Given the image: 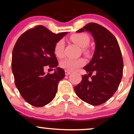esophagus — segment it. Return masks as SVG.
<instances>
[{
  "instance_id": "1",
  "label": "esophagus",
  "mask_w": 134,
  "mask_h": 134,
  "mask_svg": "<svg viewBox=\"0 0 134 134\" xmlns=\"http://www.w3.org/2000/svg\"><path fill=\"white\" fill-rule=\"evenodd\" d=\"M71 73V72L69 71V70H65V74L66 76H68V75L70 74Z\"/></svg>"
}]
</instances>
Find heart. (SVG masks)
Here are the masks:
<instances>
[{"label":"heart","mask_w":134,"mask_h":134,"mask_svg":"<svg viewBox=\"0 0 134 134\" xmlns=\"http://www.w3.org/2000/svg\"><path fill=\"white\" fill-rule=\"evenodd\" d=\"M70 39L72 42L82 48L86 47L90 43V38L85 34H74L70 36ZM64 46H65V43L63 40H60L57 41L55 44L54 52L57 57H63ZM84 64H85V60L82 58H77V59L66 58V59L63 60L60 65L61 67L66 70L73 71V70H76L81 66L84 65Z\"/></svg>","instance_id":"obj_1"}]
</instances>
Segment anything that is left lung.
I'll return each instance as SVG.
<instances>
[{"label":"left lung","instance_id":"left-lung-1","mask_svg":"<svg viewBox=\"0 0 134 134\" xmlns=\"http://www.w3.org/2000/svg\"><path fill=\"white\" fill-rule=\"evenodd\" d=\"M87 31L95 43L93 57L84 69L88 74L82 76V81L74 87L81 99L97 106L108 100L117 90L123 75L124 62L116 38L105 27L91 23L77 33ZM94 76L89 79L92 73Z\"/></svg>","mask_w":134,"mask_h":134}]
</instances>
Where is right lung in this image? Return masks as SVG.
I'll list each match as a JSON object with an SVG mask.
<instances>
[{"label":"right lung","mask_w":134,"mask_h":134,"mask_svg":"<svg viewBox=\"0 0 134 134\" xmlns=\"http://www.w3.org/2000/svg\"><path fill=\"white\" fill-rule=\"evenodd\" d=\"M67 32L55 34L42 26L24 32L17 40L12 54V70L16 86L24 100L41 107L53 100L65 72L57 67L54 48ZM57 68L53 74L44 72L45 66Z\"/></svg>","instance_id":"add662e5"}]
</instances>
